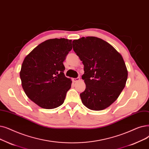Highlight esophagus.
<instances>
[{"label":"esophagus","instance_id":"obj_1","mask_svg":"<svg viewBox=\"0 0 149 149\" xmlns=\"http://www.w3.org/2000/svg\"><path fill=\"white\" fill-rule=\"evenodd\" d=\"M80 80V77H77V78L73 79V81L74 82H77Z\"/></svg>","mask_w":149,"mask_h":149}]
</instances>
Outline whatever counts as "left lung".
Returning <instances> with one entry per match:
<instances>
[{"instance_id":"obj_1","label":"left lung","mask_w":149,"mask_h":149,"mask_svg":"<svg viewBox=\"0 0 149 149\" xmlns=\"http://www.w3.org/2000/svg\"><path fill=\"white\" fill-rule=\"evenodd\" d=\"M72 46L84 65L81 79L86 89L80 95L83 103L92 110L107 108L125 86L128 71L122 56L111 45L97 37L74 40Z\"/></svg>"}]
</instances>
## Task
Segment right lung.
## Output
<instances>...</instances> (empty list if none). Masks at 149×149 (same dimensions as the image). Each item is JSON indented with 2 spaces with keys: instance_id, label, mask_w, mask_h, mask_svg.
<instances>
[{
  "instance_id": "add662e5",
  "label": "right lung",
  "mask_w": 149,
  "mask_h": 149,
  "mask_svg": "<svg viewBox=\"0 0 149 149\" xmlns=\"http://www.w3.org/2000/svg\"><path fill=\"white\" fill-rule=\"evenodd\" d=\"M72 49V40L50 39L39 44L25 58L20 72L28 97L45 109L61 105L72 81L64 74L63 61Z\"/></svg>"
}]
</instances>
